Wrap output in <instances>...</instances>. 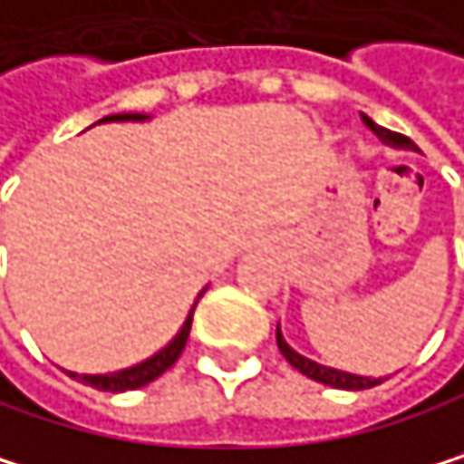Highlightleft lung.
<instances>
[{"label": "left lung", "instance_id": "left-lung-1", "mask_svg": "<svg viewBox=\"0 0 464 464\" xmlns=\"http://www.w3.org/2000/svg\"><path fill=\"white\" fill-rule=\"evenodd\" d=\"M365 119V124L382 138V143L384 146H390V149H412V151H418V146L407 138V135H399V132H390V130H384V127H379V124H373L368 115H362ZM276 345H279V352H282V357L298 371V373H304V376H310L313 382H321V384H329V387H337V390H368V387H376V384H382L384 379L379 376V379H373V376H357V373H349V371H337V368H329V365H321V362H315V360H310V357H304V354H298L295 349H290L287 345V340L282 337V329L276 326Z\"/></svg>", "mask_w": 464, "mask_h": 464}]
</instances>
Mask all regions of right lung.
<instances>
[{
  "label": "right lung",
  "mask_w": 464,
  "mask_h": 464,
  "mask_svg": "<svg viewBox=\"0 0 464 464\" xmlns=\"http://www.w3.org/2000/svg\"><path fill=\"white\" fill-rule=\"evenodd\" d=\"M151 115L146 112H115V115H104L99 124H110V121H149ZM207 290V287H204ZM204 290L196 295L193 307L185 318V324L179 326V332L163 345L160 352H154L151 357H146L143 362L138 365H130V368H121V371H112V373H74V371H65L68 376L74 379H82V384H91L96 390H107V392H124V390H138L149 382H154L157 376H163L182 354L185 343H188V334H190V324H193V310L198 304V298L204 295Z\"/></svg>",
  "instance_id": "add662e5"
}]
</instances>
